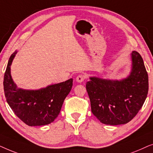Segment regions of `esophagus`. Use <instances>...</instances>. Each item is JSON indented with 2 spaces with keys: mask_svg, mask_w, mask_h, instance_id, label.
<instances>
[{
  "mask_svg": "<svg viewBox=\"0 0 153 153\" xmlns=\"http://www.w3.org/2000/svg\"><path fill=\"white\" fill-rule=\"evenodd\" d=\"M85 75H83V74H79V75H78V76H76V81L78 83H81V82H83V81L85 80Z\"/></svg>",
  "mask_w": 153,
  "mask_h": 153,
  "instance_id": "1",
  "label": "esophagus"
}]
</instances>
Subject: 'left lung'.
<instances>
[{
  "label": "left lung",
  "mask_w": 153,
  "mask_h": 153,
  "mask_svg": "<svg viewBox=\"0 0 153 153\" xmlns=\"http://www.w3.org/2000/svg\"><path fill=\"white\" fill-rule=\"evenodd\" d=\"M131 58V71L127 78L118 81L93 76L86 83L92 113L105 125L129 123L147 97L148 75L143 58L135 51Z\"/></svg>",
  "instance_id": "left-lung-1"
}]
</instances>
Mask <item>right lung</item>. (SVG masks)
<instances>
[{
	"label": "right lung",
	"instance_id": "1",
	"mask_svg": "<svg viewBox=\"0 0 153 153\" xmlns=\"http://www.w3.org/2000/svg\"><path fill=\"white\" fill-rule=\"evenodd\" d=\"M11 55L4 74L3 86L7 102L14 114L28 126L50 124L57 118L65 97L72 87L73 79L48 85L39 90L19 88L11 76Z\"/></svg>",
	"mask_w": 153,
	"mask_h": 153
}]
</instances>
